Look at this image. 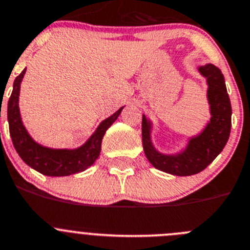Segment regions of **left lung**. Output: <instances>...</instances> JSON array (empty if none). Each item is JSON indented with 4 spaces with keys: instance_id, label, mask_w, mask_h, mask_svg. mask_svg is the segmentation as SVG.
Masks as SVG:
<instances>
[{
    "instance_id": "1",
    "label": "left lung",
    "mask_w": 250,
    "mask_h": 250,
    "mask_svg": "<svg viewBox=\"0 0 250 250\" xmlns=\"http://www.w3.org/2000/svg\"><path fill=\"white\" fill-rule=\"evenodd\" d=\"M206 79L209 118L204 129L191 136L188 143L176 153H163L151 139L153 122L146 114L142 121V139L146 159L155 169L176 176H190L206 169L223 150L229 138L232 107L222 71L212 64L197 67Z\"/></svg>"
}]
</instances>
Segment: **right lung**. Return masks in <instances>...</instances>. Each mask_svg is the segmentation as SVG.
I'll return each mask as SVG.
<instances>
[{
	"label": "right lung",
	"instance_id": "1",
	"mask_svg": "<svg viewBox=\"0 0 250 250\" xmlns=\"http://www.w3.org/2000/svg\"><path fill=\"white\" fill-rule=\"evenodd\" d=\"M25 70L16 78L7 106L9 134L18 155L32 169L46 176H67L85 171L97 160L104 133L117 120L125 106L102 121L83 146L74 149L49 148L34 141L23 125L20 111V91Z\"/></svg>",
	"mask_w": 250,
	"mask_h": 250
}]
</instances>
